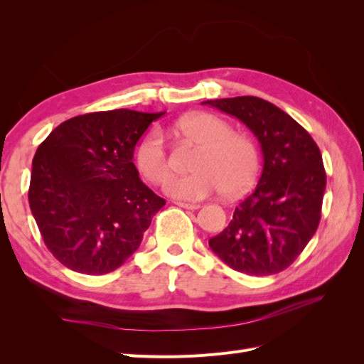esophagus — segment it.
<instances>
[{
    "label": "esophagus",
    "mask_w": 364,
    "mask_h": 364,
    "mask_svg": "<svg viewBox=\"0 0 364 364\" xmlns=\"http://www.w3.org/2000/svg\"><path fill=\"white\" fill-rule=\"evenodd\" d=\"M176 205L181 206V208H185V209H191V211L200 208V205H197V203H185V202H176Z\"/></svg>",
    "instance_id": "34e87169"
}]
</instances>
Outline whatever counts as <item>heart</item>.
<instances>
[{
	"label": "heart",
	"instance_id": "b5f03b06",
	"mask_svg": "<svg viewBox=\"0 0 364 364\" xmlns=\"http://www.w3.org/2000/svg\"><path fill=\"white\" fill-rule=\"evenodd\" d=\"M179 134L200 151L193 162L191 174L171 176L164 191L181 200H200L222 190L226 197L245 193L259 168L258 149L249 136L232 132L228 121L213 114L196 112L176 124ZM135 164L142 178L161 183L170 173V158L158 129L141 138L135 150Z\"/></svg>",
	"mask_w": 364,
	"mask_h": 364
}]
</instances>
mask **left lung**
<instances>
[{"label":"left lung","mask_w":364,"mask_h":364,"mask_svg":"<svg viewBox=\"0 0 364 364\" xmlns=\"http://www.w3.org/2000/svg\"><path fill=\"white\" fill-rule=\"evenodd\" d=\"M245 123L261 144L264 165L257 188L209 247L230 269L267 277L287 269L321 222L326 174L310 134L278 106L243 95L208 100Z\"/></svg>","instance_id":"obj_1"}]
</instances>
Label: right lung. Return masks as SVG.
Segmentation results:
<instances>
[{"mask_svg":"<svg viewBox=\"0 0 364 364\" xmlns=\"http://www.w3.org/2000/svg\"><path fill=\"white\" fill-rule=\"evenodd\" d=\"M164 114L79 115L38 147L28 203L43 243L65 267L105 274L139 247L165 200L142 183L132 159L139 138Z\"/></svg>","mask_w":364,"mask_h":364,"instance_id":"right-lung-1","label":"right lung"}]
</instances>
